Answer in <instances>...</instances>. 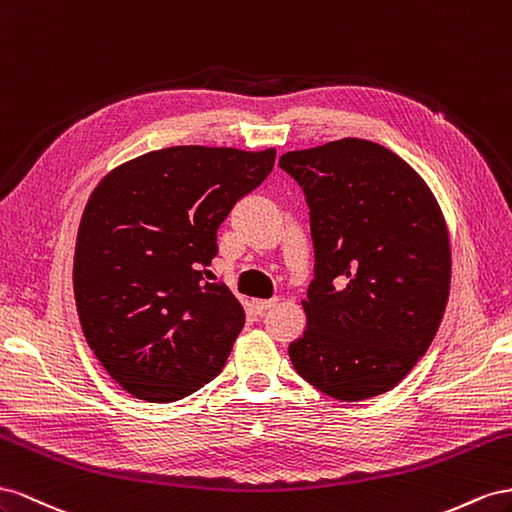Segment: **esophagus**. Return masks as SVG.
Here are the masks:
<instances>
[{
  "instance_id": "obj_1",
  "label": "esophagus",
  "mask_w": 512,
  "mask_h": 512,
  "mask_svg": "<svg viewBox=\"0 0 512 512\" xmlns=\"http://www.w3.org/2000/svg\"><path fill=\"white\" fill-rule=\"evenodd\" d=\"M276 302H279L276 298H272V300H253V309L261 315V313H266L270 306H274Z\"/></svg>"
}]
</instances>
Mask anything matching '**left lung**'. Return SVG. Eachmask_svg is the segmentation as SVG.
<instances>
[{"mask_svg":"<svg viewBox=\"0 0 512 512\" xmlns=\"http://www.w3.org/2000/svg\"><path fill=\"white\" fill-rule=\"evenodd\" d=\"M311 210L315 279L294 369L339 401L397 386L429 349L450 294V240L427 182L384 145L347 137L279 160Z\"/></svg>","mask_w":512,"mask_h":512,"instance_id":"1","label":"left lung"}]
</instances>
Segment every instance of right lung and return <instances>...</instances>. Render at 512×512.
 Listing matches in <instances>:
<instances>
[{"instance_id":"1","label":"right lung","mask_w":512,"mask_h":512,"mask_svg":"<svg viewBox=\"0 0 512 512\" xmlns=\"http://www.w3.org/2000/svg\"><path fill=\"white\" fill-rule=\"evenodd\" d=\"M276 150L175 145L98 182L79 223L72 285L85 341L126 392L188 397L221 373L244 309L210 283L216 231L268 178Z\"/></svg>"}]
</instances>
